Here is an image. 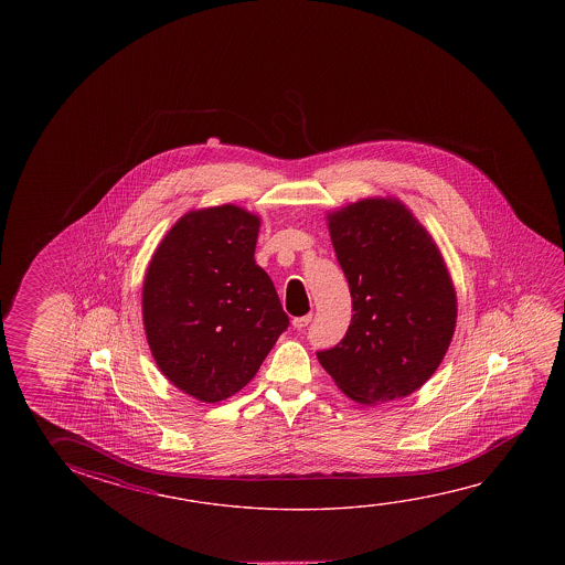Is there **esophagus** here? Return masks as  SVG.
Segmentation results:
<instances>
[{
    "instance_id": "obj_1",
    "label": "esophagus",
    "mask_w": 565,
    "mask_h": 565,
    "mask_svg": "<svg viewBox=\"0 0 565 565\" xmlns=\"http://www.w3.org/2000/svg\"><path fill=\"white\" fill-rule=\"evenodd\" d=\"M311 319H313V313H307L303 315V317H296V319H294V327L301 331V329H306L307 324L311 323Z\"/></svg>"
}]
</instances>
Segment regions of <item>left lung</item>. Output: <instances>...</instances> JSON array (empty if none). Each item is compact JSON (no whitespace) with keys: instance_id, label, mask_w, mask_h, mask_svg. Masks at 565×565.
<instances>
[{"instance_id":"8db88e82","label":"left lung","mask_w":565,"mask_h":565,"mask_svg":"<svg viewBox=\"0 0 565 565\" xmlns=\"http://www.w3.org/2000/svg\"><path fill=\"white\" fill-rule=\"evenodd\" d=\"M327 221L354 313L342 341L317 359L359 404L406 398L454 339L457 297L444 256L398 199H362Z\"/></svg>"}]
</instances>
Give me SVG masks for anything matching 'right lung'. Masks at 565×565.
<instances>
[{
    "mask_svg": "<svg viewBox=\"0 0 565 565\" xmlns=\"http://www.w3.org/2000/svg\"><path fill=\"white\" fill-rule=\"evenodd\" d=\"M259 218L234 204L191 211L149 262L141 311L159 371L201 402L241 392L289 324L254 259Z\"/></svg>",
    "mask_w": 565,
    "mask_h": 565,
    "instance_id": "right-lung-1",
    "label": "right lung"
}]
</instances>
